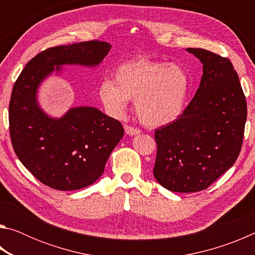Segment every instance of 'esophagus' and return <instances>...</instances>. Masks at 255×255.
<instances>
[{"instance_id":"1","label":"esophagus","mask_w":255,"mask_h":255,"mask_svg":"<svg viewBox=\"0 0 255 255\" xmlns=\"http://www.w3.org/2000/svg\"><path fill=\"white\" fill-rule=\"evenodd\" d=\"M125 131H126L127 135L129 136H135V135H138V133H140L139 129L133 128L130 126H125Z\"/></svg>"}]
</instances>
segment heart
Instances as JSON below:
<instances>
[{
  "label": "heart",
  "mask_w": 255,
  "mask_h": 255,
  "mask_svg": "<svg viewBox=\"0 0 255 255\" xmlns=\"http://www.w3.org/2000/svg\"><path fill=\"white\" fill-rule=\"evenodd\" d=\"M189 90L190 77L183 67L138 58L116 68L114 81L107 79L101 83L99 97L115 117L123 116L129 100H135L140 122L161 127L182 115Z\"/></svg>",
  "instance_id": "obj_1"
}]
</instances>
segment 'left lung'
<instances>
[{
	"mask_svg": "<svg viewBox=\"0 0 255 255\" xmlns=\"http://www.w3.org/2000/svg\"><path fill=\"white\" fill-rule=\"evenodd\" d=\"M202 64L199 89L182 115L155 130L153 173L174 192L205 190L233 166L241 152L247 100L230 59L201 48H187Z\"/></svg>",
	"mask_w": 255,
	"mask_h": 255,
	"instance_id": "1",
	"label": "left lung"
}]
</instances>
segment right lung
I'll use <instances>...</instances> for the list:
<instances>
[{
	"label": "right lung",
	"mask_w": 255,
	"mask_h": 255,
	"mask_svg": "<svg viewBox=\"0 0 255 255\" xmlns=\"http://www.w3.org/2000/svg\"><path fill=\"white\" fill-rule=\"evenodd\" d=\"M110 48L98 40L48 48L29 60L13 85L8 106L12 146L34 178L50 188L72 191L96 182L124 128L94 107H74L63 117H50L38 103V89L64 65L97 67Z\"/></svg>",
	"instance_id": "add662e5"
}]
</instances>
